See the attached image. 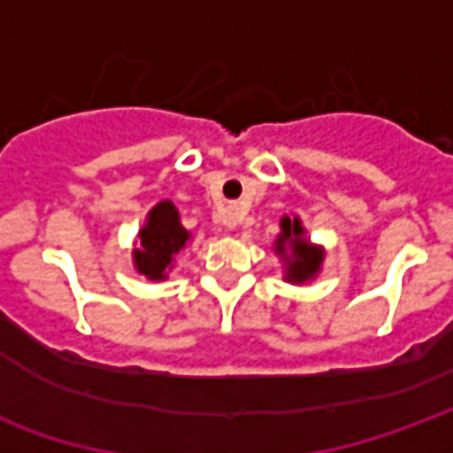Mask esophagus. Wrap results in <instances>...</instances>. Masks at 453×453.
<instances>
[{
  "instance_id": "esophagus-1",
  "label": "esophagus",
  "mask_w": 453,
  "mask_h": 453,
  "mask_svg": "<svg viewBox=\"0 0 453 453\" xmlns=\"http://www.w3.org/2000/svg\"><path fill=\"white\" fill-rule=\"evenodd\" d=\"M226 226L227 227H235L237 226V208L235 206H227V211H226Z\"/></svg>"
}]
</instances>
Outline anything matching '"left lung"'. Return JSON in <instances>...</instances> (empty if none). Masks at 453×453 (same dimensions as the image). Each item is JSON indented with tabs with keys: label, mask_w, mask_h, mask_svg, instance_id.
I'll use <instances>...</instances> for the list:
<instances>
[{
	"label": "left lung",
	"mask_w": 453,
	"mask_h": 453,
	"mask_svg": "<svg viewBox=\"0 0 453 453\" xmlns=\"http://www.w3.org/2000/svg\"><path fill=\"white\" fill-rule=\"evenodd\" d=\"M286 247H291V259H288V274L286 279L294 281V284H301L305 279L320 269V262H323V252L318 247L308 245V240H303V227H301V220L298 218H284L281 220V235L276 240V252L284 255Z\"/></svg>",
	"instance_id": "1"
}]
</instances>
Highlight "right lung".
Returning a JSON list of instances; mask_svg holds the SVG:
<instances>
[{"label":"right lung","instance_id":"add662e5","mask_svg":"<svg viewBox=\"0 0 453 453\" xmlns=\"http://www.w3.org/2000/svg\"><path fill=\"white\" fill-rule=\"evenodd\" d=\"M188 233L179 223V211L172 201H162L150 211L148 226L140 230L135 266L150 279H165L172 257L187 245Z\"/></svg>","mask_w":453,"mask_h":453}]
</instances>
